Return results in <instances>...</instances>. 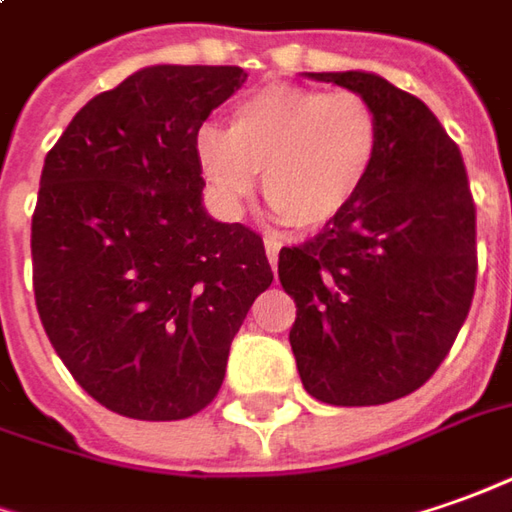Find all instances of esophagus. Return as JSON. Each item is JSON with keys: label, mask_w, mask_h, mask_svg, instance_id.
I'll list each match as a JSON object with an SVG mask.
<instances>
[{"label": "esophagus", "mask_w": 512, "mask_h": 512, "mask_svg": "<svg viewBox=\"0 0 512 512\" xmlns=\"http://www.w3.org/2000/svg\"><path fill=\"white\" fill-rule=\"evenodd\" d=\"M263 243H266V255H269L271 269H274V266H277V255H280V246H283V243L277 241L274 235H266V238H263Z\"/></svg>", "instance_id": "1"}]
</instances>
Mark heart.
<instances>
[{
  "mask_svg": "<svg viewBox=\"0 0 512 512\" xmlns=\"http://www.w3.org/2000/svg\"><path fill=\"white\" fill-rule=\"evenodd\" d=\"M381 120L367 97L305 86L257 89L229 114L227 131L201 125L196 165L215 207L238 215L257 187L297 229L339 218L373 173Z\"/></svg>",
  "mask_w": 512,
  "mask_h": 512,
  "instance_id": "1",
  "label": "heart"
}]
</instances>
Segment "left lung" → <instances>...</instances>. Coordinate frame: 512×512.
I'll return each mask as SVG.
<instances>
[{"label": "left lung", "instance_id": "left-lung-1", "mask_svg": "<svg viewBox=\"0 0 512 512\" xmlns=\"http://www.w3.org/2000/svg\"><path fill=\"white\" fill-rule=\"evenodd\" d=\"M367 97L381 154L356 201L283 246L302 387L333 406L398 401L429 381L471 311L476 207L460 148L423 100L373 72H305Z\"/></svg>", "mask_w": 512, "mask_h": 512}]
</instances>
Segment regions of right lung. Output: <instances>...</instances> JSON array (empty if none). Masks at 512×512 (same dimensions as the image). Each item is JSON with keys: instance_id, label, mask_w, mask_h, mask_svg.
I'll use <instances>...</instances> for the list:
<instances>
[{"instance_id": "obj_1", "label": "right lung", "mask_w": 512, "mask_h": 512, "mask_svg": "<svg viewBox=\"0 0 512 512\" xmlns=\"http://www.w3.org/2000/svg\"><path fill=\"white\" fill-rule=\"evenodd\" d=\"M241 66H145L92 97L41 170L33 291L66 370L134 420L201 412L229 344L274 280L263 238L204 212L201 123Z\"/></svg>"}]
</instances>
